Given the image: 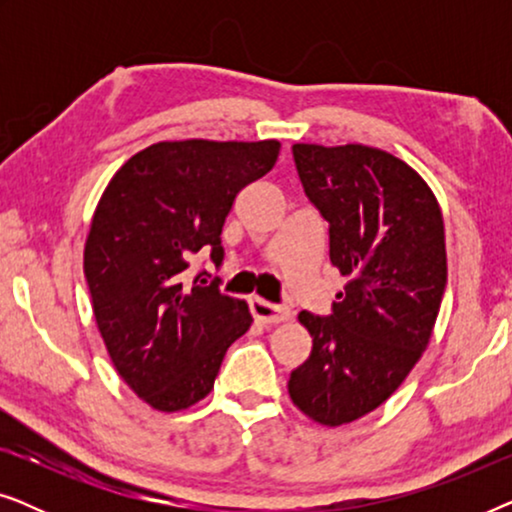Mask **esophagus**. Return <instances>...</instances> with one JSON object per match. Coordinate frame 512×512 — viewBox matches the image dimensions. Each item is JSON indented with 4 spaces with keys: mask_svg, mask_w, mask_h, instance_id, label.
<instances>
[{
    "mask_svg": "<svg viewBox=\"0 0 512 512\" xmlns=\"http://www.w3.org/2000/svg\"><path fill=\"white\" fill-rule=\"evenodd\" d=\"M249 310L254 314V319L258 324H282L291 317V312L286 310V307H279V305H272L268 300H261V298H254L249 303Z\"/></svg>",
    "mask_w": 512,
    "mask_h": 512,
    "instance_id": "34e87169",
    "label": "esophagus"
}]
</instances>
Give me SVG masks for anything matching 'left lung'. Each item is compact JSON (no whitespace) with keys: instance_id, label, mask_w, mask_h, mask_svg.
Segmentation results:
<instances>
[{"instance_id":"left-lung-1","label":"left lung","mask_w":512,"mask_h":512,"mask_svg":"<svg viewBox=\"0 0 512 512\" xmlns=\"http://www.w3.org/2000/svg\"><path fill=\"white\" fill-rule=\"evenodd\" d=\"M305 195L349 277L331 317L300 312L312 354L291 373L296 408L324 426L387 401L429 345L447 284L443 212L401 158L363 144H293Z\"/></svg>"}]
</instances>
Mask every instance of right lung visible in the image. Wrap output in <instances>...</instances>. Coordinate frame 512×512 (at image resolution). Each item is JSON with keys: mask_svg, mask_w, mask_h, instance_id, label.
I'll return each instance as SVG.
<instances>
[{"mask_svg": "<svg viewBox=\"0 0 512 512\" xmlns=\"http://www.w3.org/2000/svg\"><path fill=\"white\" fill-rule=\"evenodd\" d=\"M265 142H158L114 174L83 251L97 328L118 375L153 410L177 412L214 389L226 349L249 331L244 300L188 258L223 261L221 230L237 193L277 163Z\"/></svg>", "mask_w": 512, "mask_h": 512, "instance_id": "right-lung-1", "label": "right lung"}]
</instances>
